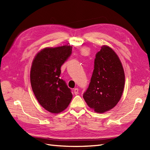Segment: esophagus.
I'll list each match as a JSON object with an SVG mask.
<instances>
[{
  "instance_id": "esophagus-1",
  "label": "esophagus",
  "mask_w": 150,
  "mask_h": 150,
  "mask_svg": "<svg viewBox=\"0 0 150 150\" xmlns=\"http://www.w3.org/2000/svg\"><path fill=\"white\" fill-rule=\"evenodd\" d=\"M74 94L75 95H77L79 94V89H78V88H75V89H74Z\"/></svg>"
}]
</instances>
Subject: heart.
Wrapping results in <instances>:
<instances>
[{"instance_id":"heart-1","label":"heart","mask_w":150,"mask_h":150,"mask_svg":"<svg viewBox=\"0 0 150 150\" xmlns=\"http://www.w3.org/2000/svg\"><path fill=\"white\" fill-rule=\"evenodd\" d=\"M82 52H83V53L87 52V49H83V50H82Z\"/></svg>"}]
</instances>
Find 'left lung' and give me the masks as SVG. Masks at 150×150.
Returning a JSON list of instances; mask_svg holds the SVG:
<instances>
[{"mask_svg":"<svg viewBox=\"0 0 150 150\" xmlns=\"http://www.w3.org/2000/svg\"><path fill=\"white\" fill-rule=\"evenodd\" d=\"M125 73L118 55L109 46L103 45L96 56L94 69L84 100L95 112L112 110L120 101L124 91Z\"/></svg>","mask_w":150,"mask_h":150,"instance_id":"left-lung-1","label":"left lung"}]
</instances>
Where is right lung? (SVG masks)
<instances>
[{"label": "right lung", "instance_id": "obj_1", "mask_svg": "<svg viewBox=\"0 0 150 150\" xmlns=\"http://www.w3.org/2000/svg\"><path fill=\"white\" fill-rule=\"evenodd\" d=\"M72 46L45 47L37 53L30 70V83L39 104L51 113L67 108L73 95L59 76L61 67L70 56Z\"/></svg>", "mask_w": 150, "mask_h": 150}]
</instances>
